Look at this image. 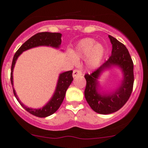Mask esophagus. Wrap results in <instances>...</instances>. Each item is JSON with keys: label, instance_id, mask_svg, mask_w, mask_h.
Returning a JSON list of instances; mask_svg holds the SVG:
<instances>
[{"label": "esophagus", "instance_id": "obj_1", "mask_svg": "<svg viewBox=\"0 0 148 148\" xmlns=\"http://www.w3.org/2000/svg\"><path fill=\"white\" fill-rule=\"evenodd\" d=\"M82 71H80V70L75 69L74 70V71H73V77H76L77 76L82 75Z\"/></svg>", "mask_w": 148, "mask_h": 148}]
</instances>
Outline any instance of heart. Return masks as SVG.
Returning a JSON list of instances; mask_svg holds the SVG:
<instances>
[{
	"instance_id": "1",
	"label": "heart",
	"mask_w": 148,
	"mask_h": 148,
	"mask_svg": "<svg viewBox=\"0 0 148 148\" xmlns=\"http://www.w3.org/2000/svg\"><path fill=\"white\" fill-rule=\"evenodd\" d=\"M105 54V49L100 43H97L94 38H85L80 40L75 46L71 59L76 62L77 59L86 57L88 68L95 69L100 64Z\"/></svg>"
}]
</instances>
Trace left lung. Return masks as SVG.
Segmentation results:
<instances>
[{
  "label": "left lung",
  "instance_id": "8db88e82",
  "mask_svg": "<svg viewBox=\"0 0 148 148\" xmlns=\"http://www.w3.org/2000/svg\"><path fill=\"white\" fill-rule=\"evenodd\" d=\"M108 36L112 45L111 56L93 73L84 75L86 81L85 99L94 111L102 114H111L122 108L130 97L134 83L133 62L127 49L115 38L110 35ZM112 67L121 69L123 76V80L114 90L100 92L99 77Z\"/></svg>",
  "mask_w": 148,
  "mask_h": 148
}]
</instances>
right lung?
<instances>
[{"label":"right lung","mask_w":148,"mask_h":148,"mask_svg":"<svg viewBox=\"0 0 148 148\" xmlns=\"http://www.w3.org/2000/svg\"><path fill=\"white\" fill-rule=\"evenodd\" d=\"M61 44H62V34L60 33H51V32H41L38 33L36 35L27 40L23 44L15 53L13 56V62L11 65V72H10V82H11L12 86H13V94L16 97L18 102L20 103L21 105L28 112L31 114L36 116L38 117H46L48 116L51 115L54 112H56L59 108V107L63 102L66 95L67 89L71 84L73 81L72 71H65L59 74L57 84H56V89L53 93V96L50 99L45 105L39 109H33L31 107H26L20 101L16 93L14 88H13V71L14 69L15 64L17 61L18 56L25 51L28 50L32 48L38 47V46H51L55 49H59Z\"/></svg>","instance_id":"right-lung-1"}]
</instances>
